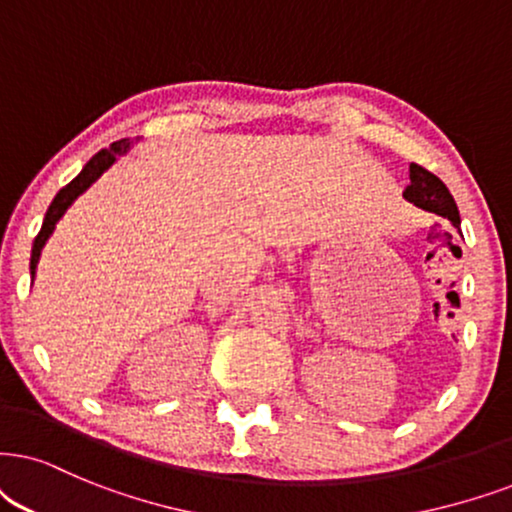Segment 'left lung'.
Here are the masks:
<instances>
[{"label":"left lung","mask_w":512,"mask_h":512,"mask_svg":"<svg viewBox=\"0 0 512 512\" xmlns=\"http://www.w3.org/2000/svg\"><path fill=\"white\" fill-rule=\"evenodd\" d=\"M409 179L411 184L406 186L404 198L416 205V208H423L428 212H435L439 217L449 219V222L458 229L461 217H458L456 200L444 186V181L416 163H411L409 167Z\"/></svg>","instance_id":"left-lung-1"}]
</instances>
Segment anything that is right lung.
Returning <instances> with one entry per match:
<instances>
[{
  "label": "right lung",
  "instance_id": "add662e5",
  "mask_svg": "<svg viewBox=\"0 0 512 512\" xmlns=\"http://www.w3.org/2000/svg\"><path fill=\"white\" fill-rule=\"evenodd\" d=\"M132 146H134L132 139H120V141H115V144H111L108 148H101V151L96 153V155H92V160H89V163L82 167V172L77 174V177H75L73 181H70L68 186H63V189L56 193V198L51 200L47 215H44V222H42L40 234H37L35 243H32V255H30V278H32V281H35L37 264H40V257H42L44 245H47L51 234H54L58 219L66 215L70 205H73L75 200L80 198L82 193L87 191L89 186H92L94 181L101 177L103 172L111 170V167H113L115 163H118L122 155H127L129 148H132Z\"/></svg>",
  "mask_w": 512,
  "mask_h": 512
}]
</instances>
